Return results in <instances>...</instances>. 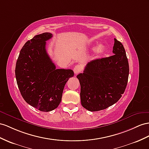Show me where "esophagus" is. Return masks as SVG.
Here are the masks:
<instances>
[{
	"mask_svg": "<svg viewBox=\"0 0 149 149\" xmlns=\"http://www.w3.org/2000/svg\"><path fill=\"white\" fill-rule=\"evenodd\" d=\"M81 70H82V67L81 65H79L75 66V67L74 68V72L75 74H77Z\"/></svg>",
	"mask_w": 149,
	"mask_h": 149,
	"instance_id": "esophagus-1",
	"label": "esophagus"
}]
</instances>
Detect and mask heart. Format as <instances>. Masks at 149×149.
<instances>
[{
    "label": "heart",
    "instance_id": "obj_1",
    "mask_svg": "<svg viewBox=\"0 0 149 149\" xmlns=\"http://www.w3.org/2000/svg\"><path fill=\"white\" fill-rule=\"evenodd\" d=\"M104 50H105V47L104 46L102 45H99L96 49V53L99 55L102 54V53L104 52Z\"/></svg>",
    "mask_w": 149,
    "mask_h": 149
}]
</instances>
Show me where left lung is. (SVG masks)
I'll list each match as a JSON object with an SVG mask.
<instances>
[{
	"label": "left lung",
	"mask_w": 149,
	"mask_h": 149,
	"mask_svg": "<svg viewBox=\"0 0 149 149\" xmlns=\"http://www.w3.org/2000/svg\"><path fill=\"white\" fill-rule=\"evenodd\" d=\"M113 56L91 61L77 75L81 101L90 111L106 109L120 100L127 86L129 65L125 49L114 38Z\"/></svg>",
	"instance_id": "obj_1"
}]
</instances>
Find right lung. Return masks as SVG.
I'll list each match as a JSON object with an SVG mask.
<instances>
[{
  "label": "right lung",
  "mask_w": 149,
  "mask_h": 149,
  "mask_svg": "<svg viewBox=\"0 0 149 149\" xmlns=\"http://www.w3.org/2000/svg\"><path fill=\"white\" fill-rule=\"evenodd\" d=\"M52 34L36 35L22 47L15 74L19 89L25 101L44 112L60 104L65 85L74 74L71 69H56L46 50V41Z\"/></svg>",
  "instance_id": "right-lung-1"
}]
</instances>
